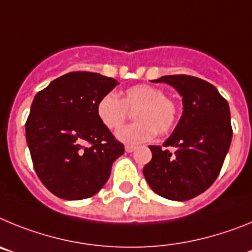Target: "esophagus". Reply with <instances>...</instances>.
<instances>
[{"label":"esophagus","mask_w":252,"mask_h":252,"mask_svg":"<svg viewBox=\"0 0 252 252\" xmlns=\"http://www.w3.org/2000/svg\"><path fill=\"white\" fill-rule=\"evenodd\" d=\"M135 149H136V148H135V146H133V145H126V146H125V150L127 151V153H132V151L135 150Z\"/></svg>","instance_id":"esophagus-1"}]
</instances>
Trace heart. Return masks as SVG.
<instances>
[{
  "label": "heart",
  "instance_id": "obj_1",
  "mask_svg": "<svg viewBox=\"0 0 252 252\" xmlns=\"http://www.w3.org/2000/svg\"><path fill=\"white\" fill-rule=\"evenodd\" d=\"M97 116L110 130L120 128L135 111L137 120L132 125L117 131V139L128 144L149 141L155 133H166L178 119V107L173 99L165 97L160 88L149 84H137L127 88L119 98L115 93H107L97 103Z\"/></svg>",
  "mask_w": 252,
  "mask_h": 252
}]
</instances>
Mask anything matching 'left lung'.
<instances>
[{"label":"left lung","mask_w":252,"mask_h":252,"mask_svg":"<svg viewBox=\"0 0 252 252\" xmlns=\"http://www.w3.org/2000/svg\"><path fill=\"white\" fill-rule=\"evenodd\" d=\"M153 82L174 87L183 115L162 148L149 146L153 158L142 173L157 194L188 201L207 190L221 171L232 140L230 107L215 86L199 78L164 75Z\"/></svg>","instance_id":"8db88e82"}]
</instances>
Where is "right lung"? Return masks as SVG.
Returning <instances> with one entry per match:
<instances>
[{
	"label": "right lung",
	"mask_w": 252,
	"mask_h": 252,
	"mask_svg": "<svg viewBox=\"0 0 252 252\" xmlns=\"http://www.w3.org/2000/svg\"><path fill=\"white\" fill-rule=\"evenodd\" d=\"M117 84L98 73L72 72L35 95L26 141L37 177L57 197L79 201L98 193L125 153L95 111Z\"/></svg>",
	"instance_id": "obj_1"
}]
</instances>
